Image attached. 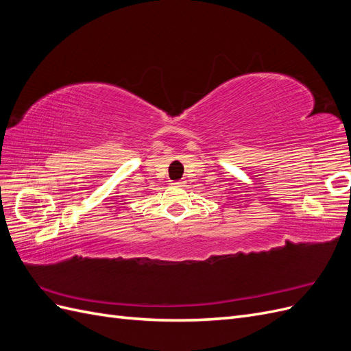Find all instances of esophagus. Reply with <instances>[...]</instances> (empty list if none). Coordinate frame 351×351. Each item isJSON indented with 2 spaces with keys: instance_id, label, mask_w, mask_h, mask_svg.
Masks as SVG:
<instances>
[{
  "instance_id": "34e87169",
  "label": "esophagus",
  "mask_w": 351,
  "mask_h": 351,
  "mask_svg": "<svg viewBox=\"0 0 351 351\" xmlns=\"http://www.w3.org/2000/svg\"><path fill=\"white\" fill-rule=\"evenodd\" d=\"M177 187H183L184 186V182H183V180H180V182H176L174 183Z\"/></svg>"
}]
</instances>
